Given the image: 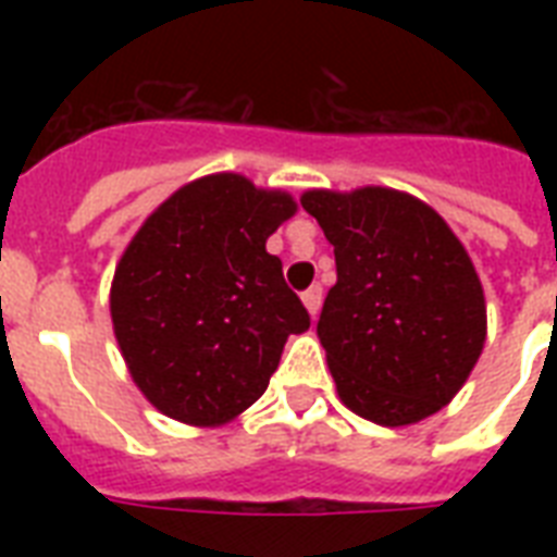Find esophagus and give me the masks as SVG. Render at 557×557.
Listing matches in <instances>:
<instances>
[{
    "instance_id": "1",
    "label": "esophagus",
    "mask_w": 557,
    "mask_h": 557,
    "mask_svg": "<svg viewBox=\"0 0 557 557\" xmlns=\"http://www.w3.org/2000/svg\"><path fill=\"white\" fill-rule=\"evenodd\" d=\"M304 304H306V309H309V314H312V318H318V312H321V304H323V288L321 286L306 288Z\"/></svg>"
}]
</instances>
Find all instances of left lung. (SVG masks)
Returning a JSON list of instances; mask_svg holds the SVG:
<instances>
[{
  "label": "left lung",
  "mask_w": 557,
  "mask_h": 557,
  "mask_svg": "<svg viewBox=\"0 0 557 557\" xmlns=\"http://www.w3.org/2000/svg\"><path fill=\"white\" fill-rule=\"evenodd\" d=\"M335 245L338 283L318 335L341 401L375 424H413L454 398L485 341L483 286L436 210L387 187L300 199Z\"/></svg>",
  "instance_id": "1"
}]
</instances>
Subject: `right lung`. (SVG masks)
Masks as SVG:
<instances>
[{"label":"right lung","mask_w":557,"mask_h":557,"mask_svg":"<svg viewBox=\"0 0 557 557\" xmlns=\"http://www.w3.org/2000/svg\"><path fill=\"white\" fill-rule=\"evenodd\" d=\"M295 213L286 193L219 173L182 187L115 269L112 323L141 393L170 419L222 424L269 387L309 312L265 239Z\"/></svg>","instance_id":"add662e5"}]
</instances>
